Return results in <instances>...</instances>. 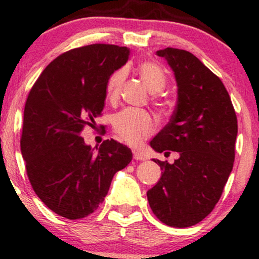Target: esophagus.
Listing matches in <instances>:
<instances>
[{
    "instance_id": "1",
    "label": "esophagus",
    "mask_w": 259,
    "mask_h": 259,
    "mask_svg": "<svg viewBox=\"0 0 259 259\" xmlns=\"http://www.w3.org/2000/svg\"><path fill=\"white\" fill-rule=\"evenodd\" d=\"M134 158L136 160H146V156L145 154H142L141 152H139V151H135L134 150Z\"/></svg>"
}]
</instances>
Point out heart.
Returning a JSON list of instances; mask_svg holds the SVG:
<instances>
[{"instance_id":"b5f03b06","label":"heart","mask_w":259,"mask_h":259,"mask_svg":"<svg viewBox=\"0 0 259 259\" xmlns=\"http://www.w3.org/2000/svg\"><path fill=\"white\" fill-rule=\"evenodd\" d=\"M136 69L152 92L163 90L167 85V75L163 68L156 62L144 61L138 64ZM125 78V68H119L108 76L106 82V94L108 100L115 101L119 97ZM152 100L157 108L162 113H167L170 109V102L162 95H154ZM112 124L114 133L124 142L134 145V146L152 135L156 129V124L150 113L145 109L132 108V107L117 113L113 117Z\"/></svg>"}]
</instances>
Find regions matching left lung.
<instances>
[{
	"mask_svg": "<svg viewBox=\"0 0 259 259\" xmlns=\"http://www.w3.org/2000/svg\"><path fill=\"white\" fill-rule=\"evenodd\" d=\"M178 84V102L169 123L151 141L157 152H179L173 164L153 159L162 178L147 191L153 214L169 227L203 221L223 194L235 159L237 118L222 80L192 53L167 47Z\"/></svg>",
	"mask_w": 259,
	"mask_h": 259,
	"instance_id": "1",
	"label": "left lung"
}]
</instances>
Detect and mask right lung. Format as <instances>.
I'll list each match as a JSON object with an SVG mask.
<instances>
[{
    "label": "right lung",
    "mask_w": 259,
    "mask_h": 259,
    "mask_svg": "<svg viewBox=\"0 0 259 259\" xmlns=\"http://www.w3.org/2000/svg\"><path fill=\"white\" fill-rule=\"evenodd\" d=\"M129 53L106 44L69 50L45 68L26 99L20 150L29 181L50 209L70 221L94 213L114 174L133 159L115 140L95 153L80 136L102 113L107 79Z\"/></svg>",
    "instance_id": "1"
}]
</instances>
